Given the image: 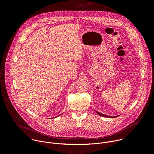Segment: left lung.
I'll use <instances>...</instances> for the list:
<instances>
[{
  "label": "left lung",
  "instance_id": "8db88e82",
  "mask_svg": "<svg viewBox=\"0 0 154 154\" xmlns=\"http://www.w3.org/2000/svg\"><path fill=\"white\" fill-rule=\"evenodd\" d=\"M95 112L97 113V114H98L99 115H100V116H103V117H105V118H116V117H118V116H119V115H118V116H107V115H103V114H102V113H99V112H98L97 111H96V110H95Z\"/></svg>",
  "mask_w": 154,
  "mask_h": 154
}]
</instances>
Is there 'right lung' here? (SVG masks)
<instances>
[{
    "instance_id": "1",
    "label": "right lung",
    "mask_w": 154,
    "mask_h": 154,
    "mask_svg": "<svg viewBox=\"0 0 154 154\" xmlns=\"http://www.w3.org/2000/svg\"><path fill=\"white\" fill-rule=\"evenodd\" d=\"M60 116V115H58V116ZM58 116H56V117H58ZM56 117H55V118H56Z\"/></svg>"
}]
</instances>
